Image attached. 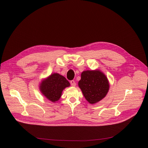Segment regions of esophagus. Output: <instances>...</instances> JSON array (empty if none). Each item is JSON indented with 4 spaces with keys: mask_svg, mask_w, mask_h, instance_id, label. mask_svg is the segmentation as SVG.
<instances>
[{
    "mask_svg": "<svg viewBox=\"0 0 148 148\" xmlns=\"http://www.w3.org/2000/svg\"><path fill=\"white\" fill-rule=\"evenodd\" d=\"M70 83H71V85L72 86H75L76 85L75 82L74 80H71Z\"/></svg>",
    "mask_w": 148,
    "mask_h": 148,
    "instance_id": "1",
    "label": "esophagus"
}]
</instances>
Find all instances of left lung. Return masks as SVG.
<instances>
[{
	"label": "left lung",
	"mask_w": 148,
	"mask_h": 148,
	"mask_svg": "<svg viewBox=\"0 0 148 148\" xmlns=\"http://www.w3.org/2000/svg\"><path fill=\"white\" fill-rule=\"evenodd\" d=\"M78 85L85 98L91 104L105 97L110 88L106 76L98 69L83 71Z\"/></svg>",
	"instance_id": "1"
}]
</instances>
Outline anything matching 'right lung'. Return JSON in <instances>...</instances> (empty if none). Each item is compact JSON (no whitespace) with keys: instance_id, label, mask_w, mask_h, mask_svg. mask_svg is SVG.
<instances>
[{"instance_id":"add662e5","label":"right lung","mask_w":148,"mask_h":148,"mask_svg":"<svg viewBox=\"0 0 148 148\" xmlns=\"http://www.w3.org/2000/svg\"><path fill=\"white\" fill-rule=\"evenodd\" d=\"M69 86L70 83L65 77L58 73H54L42 80L40 85V91L47 99L55 102L60 99L63 90Z\"/></svg>"}]
</instances>
